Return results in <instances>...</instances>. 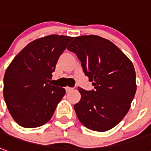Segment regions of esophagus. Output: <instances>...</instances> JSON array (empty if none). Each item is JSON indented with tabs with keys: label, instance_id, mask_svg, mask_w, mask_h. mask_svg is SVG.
<instances>
[{
	"label": "esophagus",
	"instance_id": "esophagus-1",
	"mask_svg": "<svg viewBox=\"0 0 151 151\" xmlns=\"http://www.w3.org/2000/svg\"><path fill=\"white\" fill-rule=\"evenodd\" d=\"M72 89H73V88L69 87V86H66V87H65V91H66V92H70V91H71Z\"/></svg>",
	"mask_w": 151,
	"mask_h": 151
}]
</instances>
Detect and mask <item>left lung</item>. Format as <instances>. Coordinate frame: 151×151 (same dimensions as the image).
<instances>
[{"instance_id":"1","label":"left lung","mask_w":151,"mask_h":151,"mask_svg":"<svg viewBox=\"0 0 151 151\" xmlns=\"http://www.w3.org/2000/svg\"><path fill=\"white\" fill-rule=\"evenodd\" d=\"M67 49L77 55L83 70L94 86L81 94L74 109L87 128L106 132L117 126L129 111L137 91L132 62L113 42L97 35L76 37Z\"/></svg>"}]
</instances>
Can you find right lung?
Here are the masks:
<instances>
[{
    "mask_svg": "<svg viewBox=\"0 0 151 151\" xmlns=\"http://www.w3.org/2000/svg\"><path fill=\"white\" fill-rule=\"evenodd\" d=\"M72 37L52 34L29 42L7 67L3 95L11 117L19 125H44L65 95L64 88L50 85L59 57Z\"/></svg>",
    "mask_w": 151,
    "mask_h": 151,
    "instance_id": "obj_1",
    "label": "right lung"
}]
</instances>
